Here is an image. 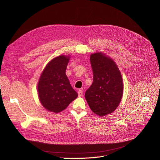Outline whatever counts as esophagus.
<instances>
[{
    "label": "esophagus",
    "instance_id": "34e87169",
    "mask_svg": "<svg viewBox=\"0 0 160 160\" xmlns=\"http://www.w3.org/2000/svg\"><path fill=\"white\" fill-rule=\"evenodd\" d=\"M83 94V91L82 90H79L78 91V97H81Z\"/></svg>",
    "mask_w": 160,
    "mask_h": 160
}]
</instances>
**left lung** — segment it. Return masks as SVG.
Returning a JSON list of instances; mask_svg holds the SVG:
<instances>
[{"label":"left lung","mask_w":160,"mask_h":160,"mask_svg":"<svg viewBox=\"0 0 160 160\" xmlns=\"http://www.w3.org/2000/svg\"><path fill=\"white\" fill-rule=\"evenodd\" d=\"M93 82L85 93V99L96 115L102 117L118 106L123 95L122 77L118 68L102 53L91 54Z\"/></svg>","instance_id":"left-lung-1"}]
</instances>
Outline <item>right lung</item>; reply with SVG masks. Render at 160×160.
<instances>
[{
  "label": "right lung",
  "mask_w": 160,
  "mask_h": 160,
  "mask_svg": "<svg viewBox=\"0 0 160 160\" xmlns=\"http://www.w3.org/2000/svg\"><path fill=\"white\" fill-rule=\"evenodd\" d=\"M69 58L60 56L53 59L45 66L39 79L40 101L45 109L55 113L66 109L78 96L65 73Z\"/></svg>",
  "instance_id": "right-lung-1"
}]
</instances>
